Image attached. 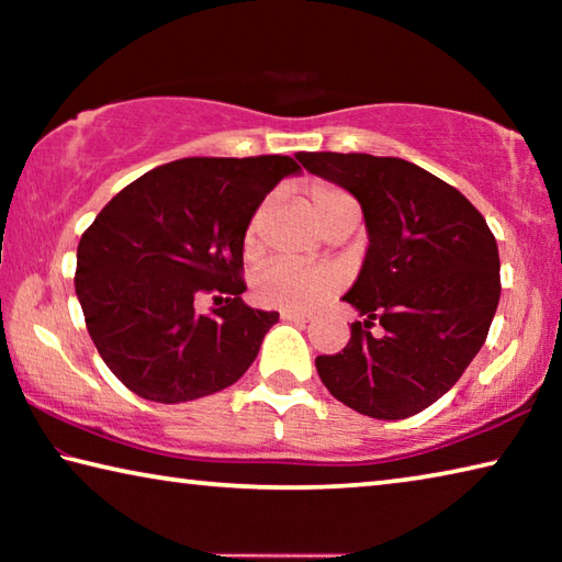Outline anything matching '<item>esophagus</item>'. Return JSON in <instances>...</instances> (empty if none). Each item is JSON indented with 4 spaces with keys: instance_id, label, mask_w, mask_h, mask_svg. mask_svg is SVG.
Listing matches in <instances>:
<instances>
[{
    "instance_id": "esophagus-1",
    "label": "esophagus",
    "mask_w": 562,
    "mask_h": 562,
    "mask_svg": "<svg viewBox=\"0 0 562 562\" xmlns=\"http://www.w3.org/2000/svg\"><path fill=\"white\" fill-rule=\"evenodd\" d=\"M280 317L288 319V322H302V325H304V322H310L307 315H300V312H292V310H282Z\"/></svg>"
}]
</instances>
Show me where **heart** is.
Returning <instances> with one entry per match:
<instances>
[{"label": "heart", "mask_w": 562, "mask_h": 562, "mask_svg": "<svg viewBox=\"0 0 562 562\" xmlns=\"http://www.w3.org/2000/svg\"><path fill=\"white\" fill-rule=\"evenodd\" d=\"M307 201L312 213H315L322 225H325L331 215L339 213L341 207L355 203L345 190L329 183H312L307 188ZM258 231L260 215H255L245 233L247 247L255 245ZM339 272L329 268H302V265L294 262H272L258 274V280H255V297H258L260 304H268V307L307 312L312 307H317L322 300H327L329 294H335L339 290Z\"/></svg>", "instance_id": "1"}]
</instances>
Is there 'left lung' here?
<instances>
[{
    "mask_svg": "<svg viewBox=\"0 0 562 562\" xmlns=\"http://www.w3.org/2000/svg\"><path fill=\"white\" fill-rule=\"evenodd\" d=\"M300 164L357 198L369 247L345 294L364 322L347 347L315 359L329 394L396 422L459 382L486 341L501 297L496 237L453 186L404 158L297 154ZM379 324L383 335L374 338Z\"/></svg>",
    "mask_w": 562,
    "mask_h": 562,
    "instance_id": "8db88e82",
    "label": "left lung"
}]
</instances>
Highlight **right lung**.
Listing matches in <instances>:
<instances>
[{"instance_id":"right-lung-1","label":"right lung","mask_w":562,"mask_h":562,"mask_svg":"<svg viewBox=\"0 0 562 562\" xmlns=\"http://www.w3.org/2000/svg\"><path fill=\"white\" fill-rule=\"evenodd\" d=\"M290 156L180 158L133 180L76 250V297L101 359L133 394L193 402L235 384L278 312L243 302V243ZM215 293L224 307L201 316Z\"/></svg>"}]
</instances>
